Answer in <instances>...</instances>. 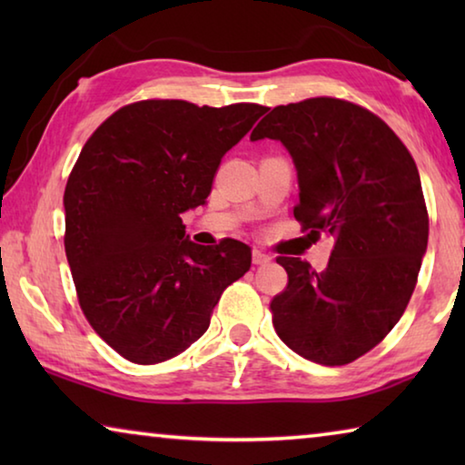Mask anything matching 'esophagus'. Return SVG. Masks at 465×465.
<instances>
[{
  "label": "esophagus",
  "instance_id": "esophagus-1",
  "mask_svg": "<svg viewBox=\"0 0 465 465\" xmlns=\"http://www.w3.org/2000/svg\"><path fill=\"white\" fill-rule=\"evenodd\" d=\"M271 261H272V258H271V254H266V252L258 250V248L252 250V262H254L256 266H261V264H269Z\"/></svg>",
  "mask_w": 465,
  "mask_h": 465
}]
</instances>
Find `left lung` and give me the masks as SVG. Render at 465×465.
I'll return each mask as SVG.
<instances>
[{
	"label": "left lung",
	"instance_id": "obj_1",
	"mask_svg": "<svg viewBox=\"0 0 465 465\" xmlns=\"http://www.w3.org/2000/svg\"><path fill=\"white\" fill-rule=\"evenodd\" d=\"M277 139L297 168L302 230L334 240L326 271L279 256L289 282L271 302L282 342L320 365H346L402 318L429 242L411 152L371 110L318 96L272 108L250 139Z\"/></svg>",
	"mask_w": 465,
	"mask_h": 465
}]
</instances>
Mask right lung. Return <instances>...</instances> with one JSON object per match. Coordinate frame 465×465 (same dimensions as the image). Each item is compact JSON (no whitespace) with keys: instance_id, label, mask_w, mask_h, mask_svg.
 <instances>
[{"instance_id":"add662e5","label":"right lung","mask_w":465,"mask_h":465,"mask_svg":"<svg viewBox=\"0 0 465 465\" xmlns=\"http://www.w3.org/2000/svg\"><path fill=\"white\" fill-rule=\"evenodd\" d=\"M266 110L139 100L85 141L63 194V242L85 320L131 363L188 349L250 269L246 243L199 246L180 215L207 201L222 157Z\"/></svg>"}]
</instances>
